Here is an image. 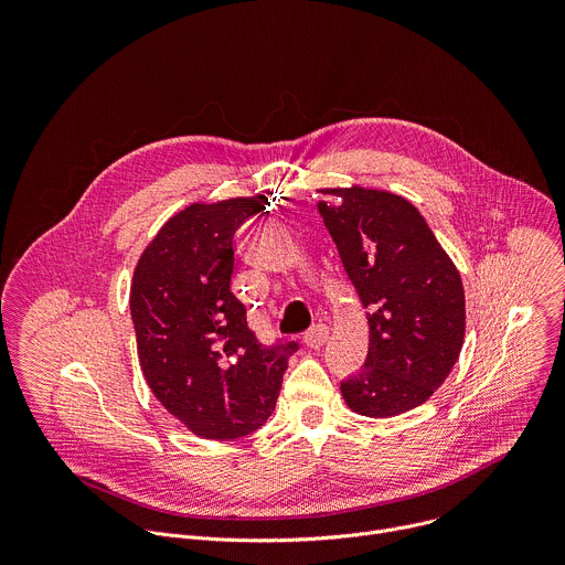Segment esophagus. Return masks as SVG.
Listing matches in <instances>:
<instances>
[{"label":"esophagus","mask_w":565,"mask_h":565,"mask_svg":"<svg viewBox=\"0 0 565 565\" xmlns=\"http://www.w3.org/2000/svg\"><path fill=\"white\" fill-rule=\"evenodd\" d=\"M329 335H331V331H329L327 324H315V327L303 335V344L310 347V349H319V347H324V344L329 342Z\"/></svg>","instance_id":"esophagus-1"}]
</instances>
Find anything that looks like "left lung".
I'll return each instance as SVG.
<instances>
[{"instance_id":"8db88e82","label":"left lung","mask_w":565,"mask_h":565,"mask_svg":"<svg viewBox=\"0 0 565 565\" xmlns=\"http://www.w3.org/2000/svg\"><path fill=\"white\" fill-rule=\"evenodd\" d=\"M319 212L369 321V355L342 382L351 412L407 414L436 393L465 342L458 268L420 212L399 194L362 185L319 190Z\"/></svg>"}]
</instances>
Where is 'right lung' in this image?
<instances>
[{
  "label": "right lung",
  "instance_id": "obj_1",
  "mask_svg": "<svg viewBox=\"0 0 565 565\" xmlns=\"http://www.w3.org/2000/svg\"><path fill=\"white\" fill-rule=\"evenodd\" d=\"M264 194L192 203L142 250L129 290L142 375L188 431L234 440L275 412L297 344L268 349L232 290L236 227L266 210Z\"/></svg>",
  "mask_w": 565,
  "mask_h": 565
}]
</instances>
